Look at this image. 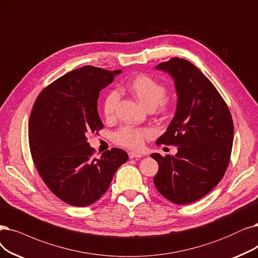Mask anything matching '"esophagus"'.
Instances as JSON below:
<instances>
[{
    "label": "esophagus",
    "instance_id": "esophagus-1",
    "mask_svg": "<svg viewBox=\"0 0 258 258\" xmlns=\"http://www.w3.org/2000/svg\"><path fill=\"white\" fill-rule=\"evenodd\" d=\"M129 158L130 159H135V158H142V154L141 153H138V152H133V151H131V152H129Z\"/></svg>",
    "mask_w": 258,
    "mask_h": 258
}]
</instances>
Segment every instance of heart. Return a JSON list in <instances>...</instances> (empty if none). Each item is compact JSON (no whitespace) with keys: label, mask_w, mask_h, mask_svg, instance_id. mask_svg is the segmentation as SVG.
<instances>
[{"label":"heart","mask_w":258,"mask_h":258,"mask_svg":"<svg viewBox=\"0 0 258 258\" xmlns=\"http://www.w3.org/2000/svg\"><path fill=\"white\" fill-rule=\"evenodd\" d=\"M127 90L144 107L149 110L162 105L163 99L166 95V88L163 84L144 74L131 79L127 85ZM118 99L119 94L115 90L110 91L105 96L104 102H102V111H104L106 117H112L114 115ZM151 136L152 131L148 128L123 126L114 133L113 139L118 145L131 149H138L143 146L144 141Z\"/></svg>","instance_id":"heart-1"}]
</instances>
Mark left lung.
<instances>
[{
	"label": "left lung",
	"instance_id": "left-lung-1",
	"mask_svg": "<svg viewBox=\"0 0 258 258\" xmlns=\"http://www.w3.org/2000/svg\"><path fill=\"white\" fill-rule=\"evenodd\" d=\"M156 69L170 75L178 96L174 116L157 144L178 146V152L151 154L159 164L153 182L167 200L188 204L222 179L232 151L233 119L219 92L189 61L174 57Z\"/></svg>",
	"mask_w": 258,
	"mask_h": 258
}]
</instances>
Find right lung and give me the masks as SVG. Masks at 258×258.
I'll return each mask as SVG.
<instances>
[{
	"label": "right lung",
	"instance_id": "add662e5",
	"mask_svg": "<svg viewBox=\"0 0 258 258\" xmlns=\"http://www.w3.org/2000/svg\"><path fill=\"white\" fill-rule=\"evenodd\" d=\"M120 73L92 66L72 71L41 92L30 113L28 139L36 168L50 191L74 207L97 201L128 160L118 148L93 158L87 139V133L104 128L99 92Z\"/></svg>",
	"mask_w": 258,
	"mask_h": 258
}]
</instances>
